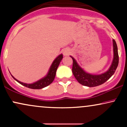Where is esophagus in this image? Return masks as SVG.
Returning a JSON list of instances; mask_svg holds the SVG:
<instances>
[{
    "label": "esophagus",
    "instance_id": "1",
    "mask_svg": "<svg viewBox=\"0 0 127 127\" xmlns=\"http://www.w3.org/2000/svg\"><path fill=\"white\" fill-rule=\"evenodd\" d=\"M70 50L68 48H65L64 49L63 55H64V56H67V55L70 54Z\"/></svg>",
    "mask_w": 127,
    "mask_h": 127
}]
</instances>
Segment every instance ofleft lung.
Listing matches in <instances>:
<instances>
[{
	"label": "left lung",
	"instance_id": "8db88e82",
	"mask_svg": "<svg viewBox=\"0 0 127 127\" xmlns=\"http://www.w3.org/2000/svg\"><path fill=\"white\" fill-rule=\"evenodd\" d=\"M113 59L112 64L108 70L105 73L100 75H91L82 69L76 61L72 56L70 57L73 60L72 72L74 76L76 79L79 83L82 85L87 86L89 87H94L100 85L106 82L112 75L114 74L119 63V55L118 52V47L116 42L113 39Z\"/></svg>",
	"mask_w": 127,
	"mask_h": 127
}]
</instances>
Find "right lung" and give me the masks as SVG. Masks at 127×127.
Segmentation results:
<instances>
[{"label": "right lung", "instance_id": "right-lung-1", "mask_svg": "<svg viewBox=\"0 0 127 127\" xmlns=\"http://www.w3.org/2000/svg\"><path fill=\"white\" fill-rule=\"evenodd\" d=\"M63 54H60L54 60L52 64L51 65L50 68L49 70V72L48 73L47 75L46 76H45L44 78L41 79L39 80L37 82L33 83V84H26V83H23L20 82V81H18L17 79L14 78V76L13 78L17 81L18 83H20V84L23 85V86H25V87H27V88H31V89H42L45 87H47L49 85H50L51 83L53 82L54 79L55 75H56V71L57 70L58 67L60 64V63L61 62L62 60L63 59Z\"/></svg>", "mask_w": 127, "mask_h": 127}]
</instances>
